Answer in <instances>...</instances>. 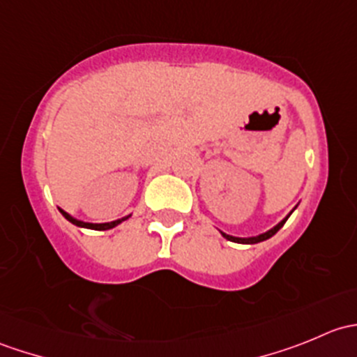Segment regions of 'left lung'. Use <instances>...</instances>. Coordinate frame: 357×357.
<instances>
[{"label": "left lung", "mask_w": 357, "mask_h": 357, "mask_svg": "<svg viewBox=\"0 0 357 357\" xmlns=\"http://www.w3.org/2000/svg\"><path fill=\"white\" fill-rule=\"evenodd\" d=\"M290 214H291V212H290ZM290 214L287 215V218L283 219V221H280L278 225L275 226V228H271V229H269V231H266V233H261V235H257V236H248V238H240V236H231V235H226V233H222V231H221V235L225 236L226 240H229V242H235V243H259V242H264V240L271 238V236L275 235V233L278 231V229L282 228L283 225H285V222H287V219L290 218Z\"/></svg>", "instance_id": "8db88e82"}]
</instances>
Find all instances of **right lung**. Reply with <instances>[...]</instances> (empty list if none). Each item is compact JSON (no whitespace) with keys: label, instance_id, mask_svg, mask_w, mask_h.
I'll return each instance as SVG.
<instances>
[{"label":"right lung","instance_id":"1","mask_svg":"<svg viewBox=\"0 0 357 357\" xmlns=\"http://www.w3.org/2000/svg\"><path fill=\"white\" fill-rule=\"evenodd\" d=\"M60 212H62V215H63V218H66L67 221H70L72 225L79 226V228L96 229V231H105V229H112V228H115V226H117V225H121L122 221H126V219L129 218V215H126V218H122V219H117V221H112V222H103V225H93V222H84V221H79V219L72 218L70 214H67V212H66V211H62V208H60Z\"/></svg>","mask_w":357,"mask_h":357}]
</instances>
